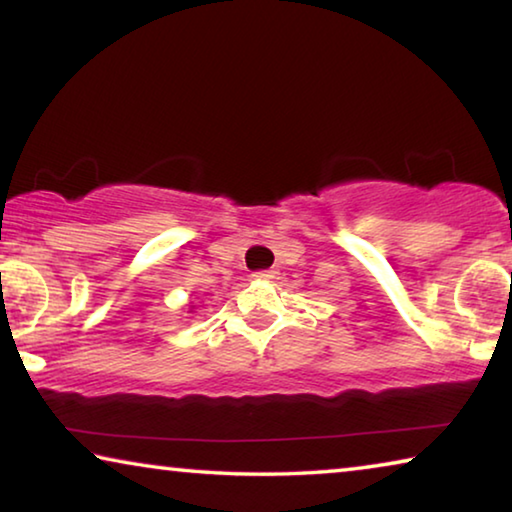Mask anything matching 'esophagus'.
<instances>
[{
    "mask_svg": "<svg viewBox=\"0 0 512 512\" xmlns=\"http://www.w3.org/2000/svg\"><path fill=\"white\" fill-rule=\"evenodd\" d=\"M253 277H255V280H273L275 271H271V268H264V271L253 273Z\"/></svg>",
    "mask_w": 512,
    "mask_h": 512,
    "instance_id": "34e87169",
    "label": "esophagus"
}]
</instances>
